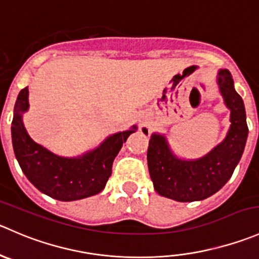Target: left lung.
<instances>
[{
    "label": "left lung",
    "instance_id": "left-lung-1",
    "mask_svg": "<svg viewBox=\"0 0 259 259\" xmlns=\"http://www.w3.org/2000/svg\"><path fill=\"white\" fill-rule=\"evenodd\" d=\"M218 84L230 110V127L225 139L205 157L181 159L170 150L164 135L152 134L148 147V168L160 196L180 202L200 201L210 197L229 181L244 152L248 125L243 100L234 89L232 74L220 69ZM148 135V130L143 129Z\"/></svg>",
    "mask_w": 259,
    "mask_h": 259
}]
</instances>
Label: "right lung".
Instances as JSON below:
<instances>
[{
  "label": "right lung",
  "instance_id": "add662e5",
  "mask_svg": "<svg viewBox=\"0 0 259 259\" xmlns=\"http://www.w3.org/2000/svg\"><path fill=\"white\" fill-rule=\"evenodd\" d=\"M29 90L22 89L14 109L11 135L14 152L27 180L48 196L59 201H74L101 192L112 172V162L137 130L110 135L96 149L76 158L59 157L35 143L27 134L22 114L29 109Z\"/></svg>",
  "mask_w": 259,
  "mask_h": 259
}]
</instances>
